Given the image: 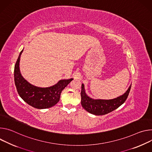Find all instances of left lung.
Listing matches in <instances>:
<instances>
[{
    "mask_svg": "<svg viewBox=\"0 0 152 152\" xmlns=\"http://www.w3.org/2000/svg\"><path fill=\"white\" fill-rule=\"evenodd\" d=\"M131 85L122 95L110 99H93L85 92V85L81 84V104L87 112L95 115H103L113 111L122 105L126 100L130 91Z\"/></svg>",
    "mask_w": 152,
    "mask_h": 152,
    "instance_id": "left-lung-1",
    "label": "left lung"
}]
</instances>
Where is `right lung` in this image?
Listing matches in <instances>:
<instances>
[{"instance_id": "right-lung-1", "label": "right lung", "mask_w": 152, "mask_h": 152, "mask_svg": "<svg viewBox=\"0 0 152 152\" xmlns=\"http://www.w3.org/2000/svg\"><path fill=\"white\" fill-rule=\"evenodd\" d=\"M23 50V49L14 66V82L19 95L24 102L36 109H43L55 106L59 102L62 91L74 78L60 80L56 85L48 88L31 85L23 77L20 71L19 63Z\"/></svg>"}]
</instances>
